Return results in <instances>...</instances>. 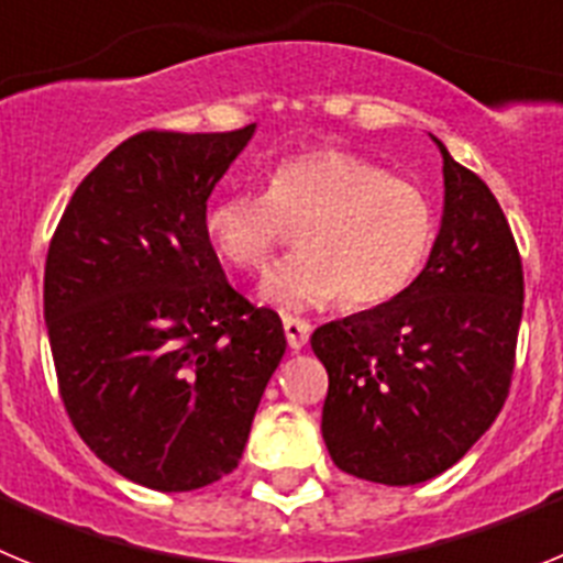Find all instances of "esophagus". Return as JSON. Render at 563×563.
Segmentation results:
<instances>
[{
	"mask_svg": "<svg viewBox=\"0 0 563 563\" xmlns=\"http://www.w3.org/2000/svg\"><path fill=\"white\" fill-rule=\"evenodd\" d=\"M282 324H285V335H287V343H290V350H301V346H307V341H310V324H307V321L287 316Z\"/></svg>",
	"mask_w": 563,
	"mask_h": 563,
	"instance_id": "obj_1",
	"label": "esophagus"
}]
</instances>
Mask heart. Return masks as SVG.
Returning <instances> with one entry per match:
<instances>
[{
  "instance_id": "obj_1",
  "label": "heart",
  "mask_w": 563,
  "mask_h": 563,
  "mask_svg": "<svg viewBox=\"0 0 563 563\" xmlns=\"http://www.w3.org/2000/svg\"><path fill=\"white\" fill-rule=\"evenodd\" d=\"M301 236V256L273 267L262 298L282 312L350 310L400 298L437 245L434 202L417 183L343 148H307L267 174L265 194H228L206 211V236L231 271H262Z\"/></svg>"
}]
</instances>
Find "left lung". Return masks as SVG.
<instances>
[{
    "label": "left lung",
    "instance_id": "left-lung-1",
    "mask_svg": "<svg viewBox=\"0 0 563 563\" xmlns=\"http://www.w3.org/2000/svg\"><path fill=\"white\" fill-rule=\"evenodd\" d=\"M442 152L445 208L429 265L389 305L332 321L310 343L327 366L321 434L343 474L417 485L490 429L510 391L525 273L479 174Z\"/></svg>",
    "mask_w": 563,
    "mask_h": 563
}]
</instances>
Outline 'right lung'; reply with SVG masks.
<instances>
[{"label":"right lung","instance_id":"1","mask_svg":"<svg viewBox=\"0 0 563 563\" xmlns=\"http://www.w3.org/2000/svg\"><path fill=\"white\" fill-rule=\"evenodd\" d=\"M253 129L134 134L49 239L44 321L69 422L112 471L163 494L239 465L287 350L278 312L228 285L206 236L208 197Z\"/></svg>","mask_w":563,"mask_h":563}]
</instances>
